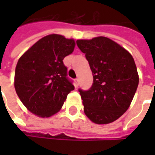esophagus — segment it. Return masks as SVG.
Listing matches in <instances>:
<instances>
[{
	"label": "esophagus",
	"mask_w": 155,
	"mask_h": 155,
	"mask_svg": "<svg viewBox=\"0 0 155 155\" xmlns=\"http://www.w3.org/2000/svg\"><path fill=\"white\" fill-rule=\"evenodd\" d=\"M75 85H76V87H78V85H79V79L78 78L75 79Z\"/></svg>",
	"instance_id": "34e87169"
}]
</instances>
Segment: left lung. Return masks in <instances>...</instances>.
Instances as JSON below:
<instances>
[{
    "label": "left lung",
    "mask_w": 155,
    "mask_h": 155,
    "mask_svg": "<svg viewBox=\"0 0 155 155\" xmlns=\"http://www.w3.org/2000/svg\"><path fill=\"white\" fill-rule=\"evenodd\" d=\"M85 53L93 75L91 88L79 90L84 111L94 123L115 122L127 111L139 84V75L132 55L107 37L78 39Z\"/></svg>",
    "instance_id": "left-lung-1"
}]
</instances>
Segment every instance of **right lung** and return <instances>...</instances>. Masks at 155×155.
Listing matches in <instances>:
<instances>
[{"mask_svg":"<svg viewBox=\"0 0 155 155\" xmlns=\"http://www.w3.org/2000/svg\"><path fill=\"white\" fill-rule=\"evenodd\" d=\"M75 45L73 39L52 33L38 40L19 58L15 91L33 115L42 118L55 115L75 89L63 63L64 57L73 52Z\"/></svg>","mask_w":155,"mask_h":155,"instance_id":"right-lung-1","label":"right lung"}]
</instances>
